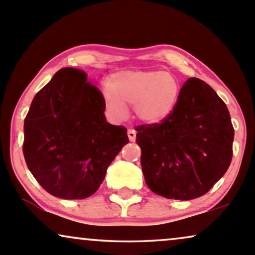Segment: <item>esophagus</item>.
<instances>
[{
	"label": "esophagus",
	"mask_w": 255,
	"mask_h": 255,
	"mask_svg": "<svg viewBox=\"0 0 255 255\" xmlns=\"http://www.w3.org/2000/svg\"><path fill=\"white\" fill-rule=\"evenodd\" d=\"M136 130L134 128H128V139L131 140V142H134V139H136Z\"/></svg>",
	"instance_id": "1"
}]
</instances>
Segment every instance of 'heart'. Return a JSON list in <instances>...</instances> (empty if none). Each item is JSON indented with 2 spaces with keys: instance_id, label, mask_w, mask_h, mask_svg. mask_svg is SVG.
<instances>
[{
  "instance_id": "1",
  "label": "heart",
  "mask_w": 255,
  "mask_h": 255,
  "mask_svg": "<svg viewBox=\"0 0 255 255\" xmlns=\"http://www.w3.org/2000/svg\"><path fill=\"white\" fill-rule=\"evenodd\" d=\"M180 86L173 75L162 70L122 71L112 83L104 87V98L110 113L124 118L127 105L133 106L139 121L154 124L164 121L174 110Z\"/></svg>"
}]
</instances>
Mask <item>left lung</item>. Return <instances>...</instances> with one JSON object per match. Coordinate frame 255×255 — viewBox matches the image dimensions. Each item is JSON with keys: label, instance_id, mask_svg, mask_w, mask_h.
Instances as JSON below:
<instances>
[{"label": "left lung", "instance_id": "obj_1", "mask_svg": "<svg viewBox=\"0 0 255 255\" xmlns=\"http://www.w3.org/2000/svg\"><path fill=\"white\" fill-rule=\"evenodd\" d=\"M136 131L146 185L164 198H198L232 162L234 128L229 111L217 93L196 77L184 83L169 117Z\"/></svg>", "mask_w": 255, "mask_h": 255}]
</instances>
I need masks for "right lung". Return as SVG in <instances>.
<instances>
[{
	"label": "right lung",
	"mask_w": 255,
	"mask_h": 255,
	"mask_svg": "<svg viewBox=\"0 0 255 255\" xmlns=\"http://www.w3.org/2000/svg\"><path fill=\"white\" fill-rule=\"evenodd\" d=\"M85 71L63 68L33 99L23 124V156L40 186L63 199L98 191L128 143L127 128L106 122V103Z\"/></svg>",
	"instance_id": "add662e5"
}]
</instances>
